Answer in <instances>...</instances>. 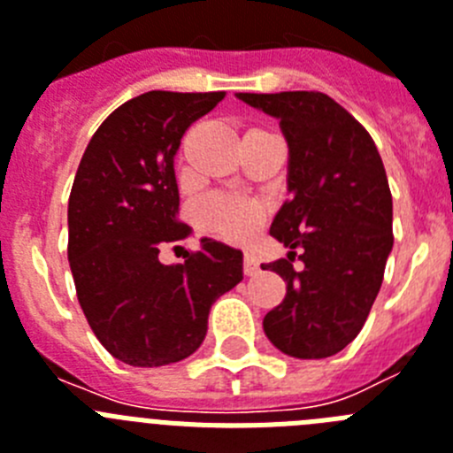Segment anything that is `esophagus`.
<instances>
[{
    "instance_id": "esophagus-1",
    "label": "esophagus",
    "mask_w": 453,
    "mask_h": 453,
    "mask_svg": "<svg viewBox=\"0 0 453 453\" xmlns=\"http://www.w3.org/2000/svg\"><path fill=\"white\" fill-rule=\"evenodd\" d=\"M242 270H245L247 276H254L256 272L261 270V265H258V258H256L251 251H245V258H242Z\"/></svg>"
}]
</instances>
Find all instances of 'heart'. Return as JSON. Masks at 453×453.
<instances>
[{
  "label": "heart",
  "instance_id": "heart-1",
  "mask_svg": "<svg viewBox=\"0 0 453 453\" xmlns=\"http://www.w3.org/2000/svg\"><path fill=\"white\" fill-rule=\"evenodd\" d=\"M197 226L226 242H245L265 219V206L258 199L235 195H211L195 211Z\"/></svg>",
  "mask_w": 453,
  "mask_h": 453
}]
</instances>
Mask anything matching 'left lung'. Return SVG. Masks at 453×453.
I'll use <instances>...</instances> for the list:
<instances>
[{
    "label": "left lung",
    "instance_id": "obj_1",
    "mask_svg": "<svg viewBox=\"0 0 453 453\" xmlns=\"http://www.w3.org/2000/svg\"><path fill=\"white\" fill-rule=\"evenodd\" d=\"M238 97L281 119L290 150L292 195L270 226L290 251L261 265L286 281V297L263 329L292 358H326L361 334L383 283L395 235L381 156L365 127L324 92Z\"/></svg>",
    "mask_w": 453,
    "mask_h": 453
}]
</instances>
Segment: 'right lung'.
Masks as SVG:
<instances>
[{"label":"right lung","mask_w":453,"mask_h":453,"mask_svg":"<svg viewBox=\"0 0 453 453\" xmlns=\"http://www.w3.org/2000/svg\"><path fill=\"white\" fill-rule=\"evenodd\" d=\"M224 92L151 90L88 142L67 203V258L92 334L134 367L179 363L206 338L215 299L242 281V251L202 238L181 265L158 251L190 234L179 219L174 154Z\"/></svg>","instance_id":"obj_1"}]
</instances>
